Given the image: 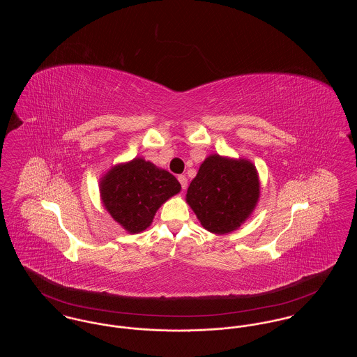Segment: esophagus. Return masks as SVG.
<instances>
[{
  "label": "esophagus",
  "instance_id": "1",
  "mask_svg": "<svg viewBox=\"0 0 357 357\" xmlns=\"http://www.w3.org/2000/svg\"><path fill=\"white\" fill-rule=\"evenodd\" d=\"M178 181H179V183H181V186L183 190H186L187 187V178L185 175H178Z\"/></svg>",
  "mask_w": 357,
  "mask_h": 357
}]
</instances>
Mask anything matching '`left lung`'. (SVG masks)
<instances>
[{
    "label": "left lung",
    "mask_w": 357,
    "mask_h": 357,
    "mask_svg": "<svg viewBox=\"0 0 357 357\" xmlns=\"http://www.w3.org/2000/svg\"><path fill=\"white\" fill-rule=\"evenodd\" d=\"M258 197V175L249 160L210 155L191 181L186 201L206 230L225 234L252 214Z\"/></svg>",
    "instance_id": "left-lung-1"
}]
</instances>
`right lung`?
<instances>
[{
	"mask_svg": "<svg viewBox=\"0 0 357 357\" xmlns=\"http://www.w3.org/2000/svg\"><path fill=\"white\" fill-rule=\"evenodd\" d=\"M179 191L181 185L172 174L142 158L114 167L100 185L105 208L132 234L146 230L160 204Z\"/></svg>",
	"mask_w": 357,
	"mask_h": 357,
	"instance_id": "obj_1",
	"label": "right lung"
}]
</instances>
